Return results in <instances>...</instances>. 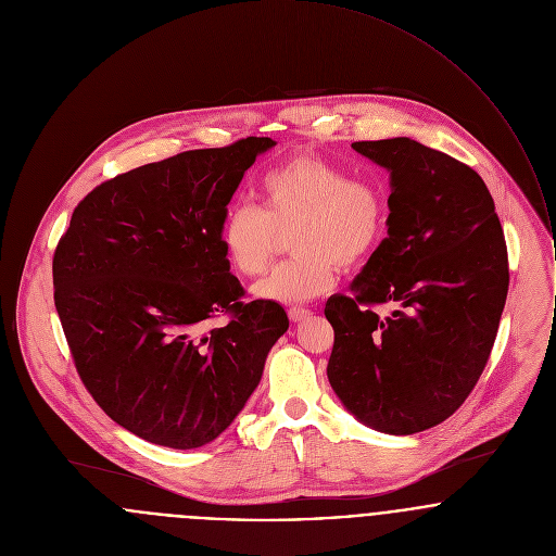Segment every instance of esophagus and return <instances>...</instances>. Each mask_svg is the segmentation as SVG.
<instances>
[{
    "label": "esophagus",
    "instance_id": "esophagus-1",
    "mask_svg": "<svg viewBox=\"0 0 556 556\" xmlns=\"http://www.w3.org/2000/svg\"><path fill=\"white\" fill-rule=\"evenodd\" d=\"M311 311L308 308H300V306H293V308H289V319L291 321H295V324H302V321H306V319H311Z\"/></svg>",
    "mask_w": 556,
    "mask_h": 556
}]
</instances>
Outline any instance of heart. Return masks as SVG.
<instances>
[{"mask_svg":"<svg viewBox=\"0 0 556 556\" xmlns=\"http://www.w3.org/2000/svg\"><path fill=\"white\" fill-rule=\"evenodd\" d=\"M258 191L261 206L235 202L219 224L222 252L245 278L261 276L282 237L292 235L295 256L254 285L258 300L300 304L330 291L341 267L365 263L386 235L383 189L319 155L271 168Z\"/></svg>","mask_w":556,"mask_h":556,"instance_id":"b5f03b06","label":"heart"}]
</instances>
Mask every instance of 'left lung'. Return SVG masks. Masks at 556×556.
Wrapping results in <instances>:
<instances>
[{
    "instance_id": "8db88e82",
    "label": "left lung",
    "mask_w": 556,
    "mask_h": 556,
    "mask_svg": "<svg viewBox=\"0 0 556 556\" xmlns=\"http://www.w3.org/2000/svg\"><path fill=\"white\" fill-rule=\"evenodd\" d=\"M390 173L388 237L332 295L328 379L370 429L409 435L446 420L479 381L509 289L494 200L466 164L409 138L354 142ZM390 301L388 318L370 308Z\"/></svg>"
}]
</instances>
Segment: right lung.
I'll return each mask as SVG.
<instances>
[{"mask_svg":"<svg viewBox=\"0 0 556 556\" xmlns=\"http://www.w3.org/2000/svg\"><path fill=\"white\" fill-rule=\"evenodd\" d=\"M276 142L245 138L186 151L94 187L53 254V300L77 372L121 427L198 448L256 390L289 319L241 302L219 224L245 170ZM219 312L231 315L205 332Z\"/></svg>","mask_w":556,"mask_h":556,"instance_id":"right-lung-1","label":"right lung"}]
</instances>
